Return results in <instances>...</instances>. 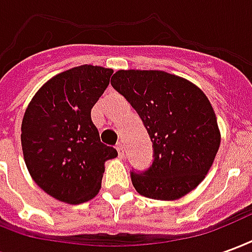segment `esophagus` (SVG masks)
<instances>
[{"label":"esophagus","instance_id":"34e87169","mask_svg":"<svg viewBox=\"0 0 252 252\" xmlns=\"http://www.w3.org/2000/svg\"><path fill=\"white\" fill-rule=\"evenodd\" d=\"M116 150H117V153H119V157L123 158V155H124V144H123V143H117Z\"/></svg>","mask_w":252,"mask_h":252}]
</instances>
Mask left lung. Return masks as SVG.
I'll return each instance as SVG.
<instances>
[{
    "mask_svg": "<svg viewBox=\"0 0 252 252\" xmlns=\"http://www.w3.org/2000/svg\"><path fill=\"white\" fill-rule=\"evenodd\" d=\"M112 86L142 117L154 143V163L132 173L139 194L174 201L209 173L221 142L211 101L197 85L162 70H119Z\"/></svg>",
    "mask_w": 252,
    "mask_h": 252,
    "instance_id": "1",
    "label": "left lung"
}]
</instances>
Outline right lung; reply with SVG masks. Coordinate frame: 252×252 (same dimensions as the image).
<instances>
[{
  "label": "right lung",
  "instance_id": "right-lung-1",
  "mask_svg": "<svg viewBox=\"0 0 252 252\" xmlns=\"http://www.w3.org/2000/svg\"><path fill=\"white\" fill-rule=\"evenodd\" d=\"M113 70L82 64L59 72L41 86L25 109L21 147L32 180L66 204L98 194L105 162L117 157L99 140L92 108L109 85Z\"/></svg>",
  "mask_w": 252,
  "mask_h": 252
}]
</instances>
